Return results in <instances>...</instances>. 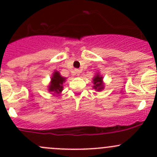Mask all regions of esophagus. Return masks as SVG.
Listing matches in <instances>:
<instances>
[{"instance_id":"obj_1","label":"esophagus","mask_w":157,"mask_h":157,"mask_svg":"<svg viewBox=\"0 0 157 157\" xmlns=\"http://www.w3.org/2000/svg\"><path fill=\"white\" fill-rule=\"evenodd\" d=\"M74 73H75V74L77 76H80L81 71H80V70H79V69H75L74 70Z\"/></svg>"}]
</instances>
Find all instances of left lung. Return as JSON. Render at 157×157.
<instances>
[{"label":"left lung","mask_w":157,"mask_h":157,"mask_svg":"<svg viewBox=\"0 0 157 157\" xmlns=\"http://www.w3.org/2000/svg\"><path fill=\"white\" fill-rule=\"evenodd\" d=\"M93 89L96 91H102L105 87V84L103 82V77L102 75L99 74V73H96L95 77L93 79Z\"/></svg>","instance_id":"obj_1"}]
</instances>
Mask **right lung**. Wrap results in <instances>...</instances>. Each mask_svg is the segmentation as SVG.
<instances>
[{"mask_svg":"<svg viewBox=\"0 0 157 157\" xmlns=\"http://www.w3.org/2000/svg\"><path fill=\"white\" fill-rule=\"evenodd\" d=\"M67 78L62 77L58 71H55L51 77V81L48 86V90L49 93L54 96H58L60 93L62 92L63 86L65 83Z\"/></svg>","mask_w":157,"mask_h":157,"instance_id":"add662e5","label":"right lung"}]
</instances>
